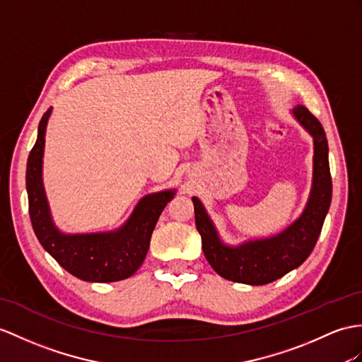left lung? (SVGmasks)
Listing matches in <instances>:
<instances>
[{
    "label": "left lung",
    "instance_id": "left-lung-1",
    "mask_svg": "<svg viewBox=\"0 0 362 362\" xmlns=\"http://www.w3.org/2000/svg\"><path fill=\"white\" fill-rule=\"evenodd\" d=\"M292 115L313 138V176L303 214L283 232L238 245L226 244L202 202L197 197L192 198L202 252L211 269L233 283L264 286L301 266L318 241L327 216L332 201V176L325 132L304 105H296Z\"/></svg>",
    "mask_w": 362,
    "mask_h": 362
}]
</instances>
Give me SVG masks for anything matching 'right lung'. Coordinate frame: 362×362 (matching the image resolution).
Wrapping results in <instances>:
<instances>
[{"label":"right lung","instance_id":"right-lung-1","mask_svg":"<svg viewBox=\"0 0 362 362\" xmlns=\"http://www.w3.org/2000/svg\"><path fill=\"white\" fill-rule=\"evenodd\" d=\"M52 107L42 115L37 143L25 170L29 214L38 241L61 267L89 283H113L134 275L143 264L151 236L167 202L176 190H161L141 198L127 221L117 230L96 233H64L50 214L42 184V156Z\"/></svg>","mask_w":362,"mask_h":362}]
</instances>
